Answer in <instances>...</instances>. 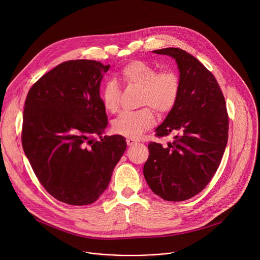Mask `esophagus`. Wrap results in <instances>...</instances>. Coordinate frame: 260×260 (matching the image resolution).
Returning a JSON list of instances; mask_svg holds the SVG:
<instances>
[{"mask_svg": "<svg viewBox=\"0 0 260 260\" xmlns=\"http://www.w3.org/2000/svg\"><path fill=\"white\" fill-rule=\"evenodd\" d=\"M140 141L138 140V139H134V138H127L126 139V144L128 145V146H133V145H135V144H137V143H139Z\"/></svg>", "mask_w": 260, "mask_h": 260, "instance_id": "obj_1", "label": "esophagus"}]
</instances>
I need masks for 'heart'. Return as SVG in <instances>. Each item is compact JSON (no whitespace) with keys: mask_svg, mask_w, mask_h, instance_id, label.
<instances>
[{"mask_svg":"<svg viewBox=\"0 0 260 260\" xmlns=\"http://www.w3.org/2000/svg\"><path fill=\"white\" fill-rule=\"evenodd\" d=\"M120 80L129 88L140 90L139 107L134 113H124L113 121V132L128 138H139L155 122L154 111L160 115L172 112L181 92V78L172 68L157 70L149 62L134 59L118 73ZM106 111L117 113L120 109V90L115 83H108L103 91Z\"/></svg>","mask_w":260,"mask_h":260,"instance_id":"b5f03b06","label":"heart"}]
</instances>
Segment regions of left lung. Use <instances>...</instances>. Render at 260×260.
<instances>
[{"label":"left lung","mask_w":260,"mask_h":260,"mask_svg":"<svg viewBox=\"0 0 260 260\" xmlns=\"http://www.w3.org/2000/svg\"><path fill=\"white\" fill-rule=\"evenodd\" d=\"M177 61L181 92L158 138L173 135L167 147L151 142L144 177L151 190L170 202L200 193L216 173L229 139V114L222 90L213 74L193 55L180 48L154 50Z\"/></svg>","instance_id":"obj_1"}]
</instances>
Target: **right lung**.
<instances>
[{"label": "right lung", "mask_w": 260, "mask_h": 260, "mask_svg": "<svg viewBox=\"0 0 260 260\" xmlns=\"http://www.w3.org/2000/svg\"><path fill=\"white\" fill-rule=\"evenodd\" d=\"M109 68L90 59L64 61L37 81L25 100L23 151L46 191L68 205L95 202L126 149L123 137L101 136L108 118L100 84Z\"/></svg>", "instance_id": "obj_1"}]
</instances>
